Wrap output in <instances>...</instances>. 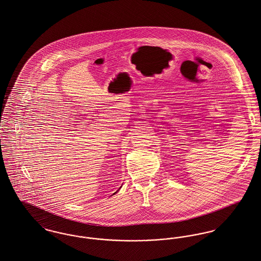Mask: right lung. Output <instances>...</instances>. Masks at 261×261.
<instances>
[{
	"label": "right lung",
	"instance_id": "obj_1",
	"mask_svg": "<svg viewBox=\"0 0 261 261\" xmlns=\"http://www.w3.org/2000/svg\"><path fill=\"white\" fill-rule=\"evenodd\" d=\"M120 188H121V187H120ZM120 188H119V190H120ZM119 190H118V191H119ZM118 191H117V192H118ZM117 192H115V193H114V194H116V193H117Z\"/></svg>",
	"mask_w": 261,
	"mask_h": 261
}]
</instances>
